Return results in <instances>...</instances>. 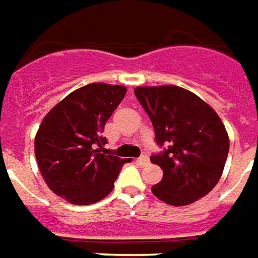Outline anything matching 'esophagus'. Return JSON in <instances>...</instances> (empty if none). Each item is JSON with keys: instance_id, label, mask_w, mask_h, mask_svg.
Masks as SVG:
<instances>
[{"instance_id": "34e87169", "label": "esophagus", "mask_w": 258, "mask_h": 258, "mask_svg": "<svg viewBox=\"0 0 258 258\" xmlns=\"http://www.w3.org/2000/svg\"><path fill=\"white\" fill-rule=\"evenodd\" d=\"M138 161H139L141 164H149V155H147V153H143V154L139 157V160Z\"/></svg>"}]
</instances>
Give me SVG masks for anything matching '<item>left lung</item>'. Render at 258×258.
<instances>
[{
    "mask_svg": "<svg viewBox=\"0 0 258 258\" xmlns=\"http://www.w3.org/2000/svg\"><path fill=\"white\" fill-rule=\"evenodd\" d=\"M134 93L154 127L155 143L164 150L150 157L164 170L151 186L170 206H186L218 184L229 154V135L208 104L180 86H139Z\"/></svg>",
    "mask_w": 258,
    "mask_h": 258,
    "instance_id": "1",
    "label": "left lung"
}]
</instances>
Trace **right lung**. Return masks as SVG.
I'll use <instances>...</instances> for the list:
<instances>
[{
	"label": "right lung",
	"mask_w": 258,
	"mask_h": 258,
	"mask_svg": "<svg viewBox=\"0 0 258 258\" xmlns=\"http://www.w3.org/2000/svg\"><path fill=\"white\" fill-rule=\"evenodd\" d=\"M124 96V86L89 84L66 96L43 119L35 138V157L55 195L86 206L113 189L127 160L108 154L101 133Z\"/></svg>",
	"instance_id": "obj_1"
}]
</instances>
